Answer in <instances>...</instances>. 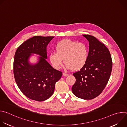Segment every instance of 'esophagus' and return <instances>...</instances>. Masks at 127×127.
<instances>
[{
	"mask_svg": "<svg viewBox=\"0 0 127 127\" xmlns=\"http://www.w3.org/2000/svg\"><path fill=\"white\" fill-rule=\"evenodd\" d=\"M68 74H67V73H65V72H64V73H63V75L64 76H68Z\"/></svg>",
	"mask_w": 127,
	"mask_h": 127,
	"instance_id": "obj_1",
	"label": "esophagus"
}]
</instances>
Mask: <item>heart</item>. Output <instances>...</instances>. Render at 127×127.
Segmentation results:
<instances>
[{
    "instance_id": "obj_1",
    "label": "heart",
    "mask_w": 127,
    "mask_h": 127,
    "mask_svg": "<svg viewBox=\"0 0 127 127\" xmlns=\"http://www.w3.org/2000/svg\"><path fill=\"white\" fill-rule=\"evenodd\" d=\"M55 49L50 54V62L55 69L60 68L63 59L65 67L74 71L81 69L87 62L89 49L84 43L64 40L57 44Z\"/></svg>"
}]
</instances>
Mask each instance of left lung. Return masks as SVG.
I'll list each match as a JSON object with an SVG mask.
<instances>
[{
  "instance_id": "8db88e82",
  "label": "left lung",
  "mask_w": 127,
  "mask_h": 127,
  "mask_svg": "<svg viewBox=\"0 0 127 127\" xmlns=\"http://www.w3.org/2000/svg\"><path fill=\"white\" fill-rule=\"evenodd\" d=\"M89 42L87 63L73 74L76 82L72 91L77 97L92 99L99 95L105 87L112 70V59L109 50L95 37L83 34Z\"/></svg>"
}]
</instances>
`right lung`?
Masks as SVG:
<instances>
[{"mask_svg":"<svg viewBox=\"0 0 127 127\" xmlns=\"http://www.w3.org/2000/svg\"><path fill=\"white\" fill-rule=\"evenodd\" d=\"M54 37L34 36L24 42L17 49L13 61V74L15 82L27 97L43 101L54 93L55 83L61 77L62 72L53 68L46 61V47ZM41 56L34 65L28 62L31 53Z\"/></svg>","mask_w":127,"mask_h":127,"instance_id":"right-lung-1","label":"right lung"}]
</instances>
